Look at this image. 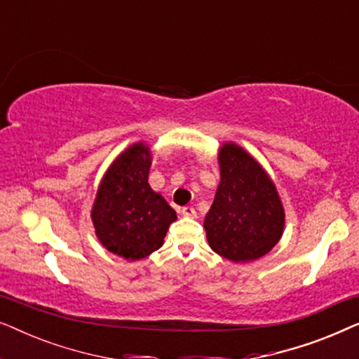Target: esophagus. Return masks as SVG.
<instances>
[{
	"instance_id": "1",
	"label": "esophagus",
	"mask_w": 359,
	"mask_h": 359,
	"mask_svg": "<svg viewBox=\"0 0 359 359\" xmlns=\"http://www.w3.org/2000/svg\"><path fill=\"white\" fill-rule=\"evenodd\" d=\"M181 214L184 215V217H198V214H196L194 208H191V205H184L183 209H181Z\"/></svg>"
}]
</instances>
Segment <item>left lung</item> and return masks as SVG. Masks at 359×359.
Instances as JSON below:
<instances>
[{
  "label": "left lung",
  "mask_w": 359,
  "mask_h": 359,
  "mask_svg": "<svg viewBox=\"0 0 359 359\" xmlns=\"http://www.w3.org/2000/svg\"><path fill=\"white\" fill-rule=\"evenodd\" d=\"M219 168L220 183L204 219L209 247L233 263L262 258L281 240L286 222L276 186L233 142L219 149Z\"/></svg>",
  "instance_id": "left-lung-1"
}]
</instances>
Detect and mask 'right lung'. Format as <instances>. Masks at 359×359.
<instances>
[{
    "label": "right lung",
    "mask_w": 359,
    "mask_h": 359,
    "mask_svg": "<svg viewBox=\"0 0 359 359\" xmlns=\"http://www.w3.org/2000/svg\"><path fill=\"white\" fill-rule=\"evenodd\" d=\"M150 147L137 142L112 161L102 176L91 220L102 247L135 262L163 245L176 212L149 184Z\"/></svg>",
    "instance_id": "add662e5"
}]
</instances>
